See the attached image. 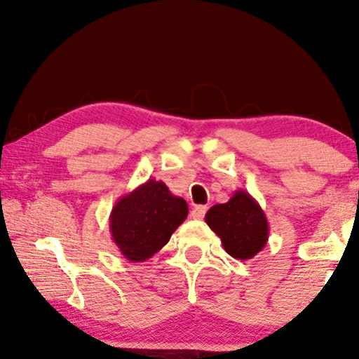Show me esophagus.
<instances>
[{
    "instance_id": "obj_1",
    "label": "esophagus",
    "mask_w": 359,
    "mask_h": 359,
    "mask_svg": "<svg viewBox=\"0 0 359 359\" xmlns=\"http://www.w3.org/2000/svg\"><path fill=\"white\" fill-rule=\"evenodd\" d=\"M205 210H208V208H205V205H196V208H194L193 210H191V217L198 219V220L204 219Z\"/></svg>"
}]
</instances>
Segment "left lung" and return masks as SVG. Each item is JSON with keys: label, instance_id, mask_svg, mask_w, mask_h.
<instances>
[{"label": "left lung", "instance_id": "8db88e82", "mask_svg": "<svg viewBox=\"0 0 359 359\" xmlns=\"http://www.w3.org/2000/svg\"><path fill=\"white\" fill-rule=\"evenodd\" d=\"M205 224L222 240L225 252L237 259L253 258L268 242L266 215L247 191H235L229 203L212 205Z\"/></svg>", "mask_w": 359, "mask_h": 359}]
</instances>
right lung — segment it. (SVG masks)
Here are the masks:
<instances>
[{
	"label": "right lung",
	"instance_id": "1",
	"mask_svg": "<svg viewBox=\"0 0 359 359\" xmlns=\"http://www.w3.org/2000/svg\"><path fill=\"white\" fill-rule=\"evenodd\" d=\"M186 217V201L171 194L163 181L151 178L114 204L111 237L129 262L140 263L160 252Z\"/></svg>",
	"mask_w": 359,
	"mask_h": 359
}]
</instances>
